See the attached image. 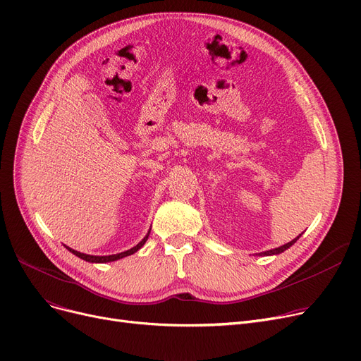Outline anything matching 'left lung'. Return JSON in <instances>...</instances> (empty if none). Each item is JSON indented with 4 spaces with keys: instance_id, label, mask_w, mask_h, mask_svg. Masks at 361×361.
<instances>
[{
    "instance_id": "obj_1",
    "label": "left lung",
    "mask_w": 361,
    "mask_h": 361,
    "mask_svg": "<svg viewBox=\"0 0 361 361\" xmlns=\"http://www.w3.org/2000/svg\"><path fill=\"white\" fill-rule=\"evenodd\" d=\"M301 237V234L297 237V238H294L293 241H290V243H287V244H283V245H281V247H276V249H274V250H268V252H263V253H260V255H263V256H269V255H279V253H282V252H286L287 249H290L291 245L298 240Z\"/></svg>"
}]
</instances>
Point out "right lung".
<instances>
[{"label":"right lung","instance_id":"right-lung-1","mask_svg":"<svg viewBox=\"0 0 361 361\" xmlns=\"http://www.w3.org/2000/svg\"><path fill=\"white\" fill-rule=\"evenodd\" d=\"M149 233H150V231H149ZM149 233H147L146 237H145L137 245H135V247H133V249H130V250H127V252H123V253L111 255V256H90V255H85V253H80V252H75V250L67 247V245H66V247H67L73 255H75V256L83 259V260H86V262H92V263H106V262H114V260H118V259H123V257H126V256H130V255H133V253H136V252L142 247V245L146 243V240H147V237H149Z\"/></svg>","mask_w":361,"mask_h":361}]
</instances>
